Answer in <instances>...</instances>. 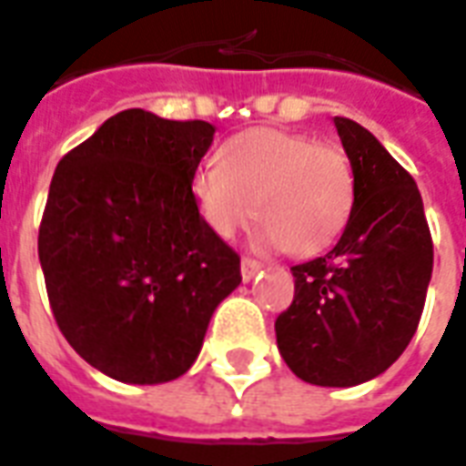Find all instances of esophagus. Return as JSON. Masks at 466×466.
Listing matches in <instances>:
<instances>
[{"label":"esophagus","instance_id":"1","mask_svg":"<svg viewBox=\"0 0 466 466\" xmlns=\"http://www.w3.org/2000/svg\"><path fill=\"white\" fill-rule=\"evenodd\" d=\"M261 271V264H258L257 258H241V279L251 280L257 273Z\"/></svg>","mask_w":466,"mask_h":466}]
</instances>
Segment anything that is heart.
<instances>
[{
	"label": "heart",
	"mask_w": 466,
	"mask_h": 466,
	"mask_svg": "<svg viewBox=\"0 0 466 466\" xmlns=\"http://www.w3.org/2000/svg\"><path fill=\"white\" fill-rule=\"evenodd\" d=\"M202 163L190 177V198L209 232L229 239L261 218L257 241L312 254L342 232L354 200L347 156L312 137L286 129H248Z\"/></svg>",
	"instance_id": "1"
}]
</instances>
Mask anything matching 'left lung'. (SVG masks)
<instances>
[{"mask_svg":"<svg viewBox=\"0 0 466 466\" xmlns=\"http://www.w3.org/2000/svg\"><path fill=\"white\" fill-rule=\"evenodd\" d=\"M354 176L342 237L293 266L296 296L276 319L290 371L315 386L371 381L399 360L420 322L432 239L418 186L361 124L335 116Z\"/></svg>","mask_w":466,"mask_h":466,"instance_id":"left-lung-1","label":"left lung"}]
</instances>
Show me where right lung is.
I'll return each mask as SVG.
<instances>
[{
	"mask_svg": "<svg viewBox=\"0 0 466 466\" xmlns=\"http://www.w3.org/2000/svg\"><path fill=\"white\" fill-rule=\"evenodd\" d=\"M212 138L215 127L200 119L124 109L53 173L38 229L53 318L70 347L116 381L186 374L215 308L241 283L239 257L190 198Z\"/></svg>",
	"mask_w": 466,
	"mask_h": 466,
	"instance_id": "add662e5",
	"label": "right lung"
}]
</instances>
